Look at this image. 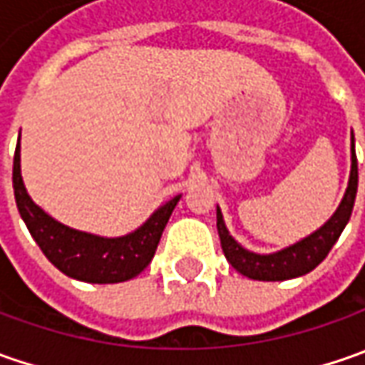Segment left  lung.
Returning <instances> with one entry per match:
<instances>
[{"instance_id": "left-lung-1", "label": "left lung", "mask_w": 365, "mask_h": 365, "mask_svg": "<svg viewBox=\"0 0 365 365\" xmlns=\"http://www.w3.org/2000/svg\"><path fill=\"white\" fill-rule=\"evenodd\" d=\"M356 192H358V158L354 150V135H351V175H349V185L345 190V197L335 215L313 235L302 240L299 244L290 245L287 250L270 254V256H259L254 252H247L242 245L233 240L225 223L223 215L217 209V232L221 240V247L227 262L240 274L254 280H288L297 278L302 274L315 270L317 266L327 258L333 244L339 240V235L351 217L354 203H356Z\"/></svg>"}]
</instances>
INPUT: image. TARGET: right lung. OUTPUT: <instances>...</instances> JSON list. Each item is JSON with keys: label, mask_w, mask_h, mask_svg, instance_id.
I'll use <instances>...</instances> for the list:
<instances>
[{"label": "right lung", "mask_w": 365, "mask_h": 365, "mask_svg": "<svg viewBox=\"0 0 365 365\" xmlns=\"http://www.w3.org/2000/svg\"><path fill=\"white\" fill-rule=\"evenodd\" d=\"M14 195L21 219L42 254L66 276L95 284L125 282L142 272L154 258L162 232L180 199L178 195L162 205L140 230L123 237L107 240L71 230L48 217L28 197L20 175V142L14 154Z\"/></svg>", "instance_id": "1"}]
</instances>
